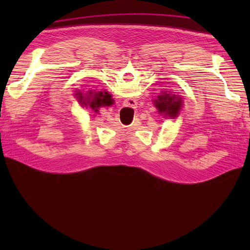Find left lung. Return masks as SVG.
Here are the masks:
<instances>
[{
    "label": "left lung",
    "instance_id": "obj_1",
    "mask_svg": "<svg viewBox=\"0 0 250 250\" xmlns=\"http://www.w3.org/2000/svg\"><path fill=\"white\" fill-rule=\"evenodd\" d=\"M153 103L161 115L163 113V116L172 119L179 115L182 108V98L176 95H172L168 91H161Z\"/></svg>",
    "mask_w": 250,
    "mask_h": 250
}]
</instances>
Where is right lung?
Listing matches in <instances>:
<instances>
[{"instance_id": "add662e5", "label": "right lung", "mask_w": 250, "mask_h": 250, "mask_svg": "<svg viewBox=\"0 0 250 250\" xmlns=\"http://www.w3.org/2000/svg\"><path fill=\"white\" fill-rule=\"evenodd\" d=\"M78 98V101L82 104V107L88 108L89 107L91 110L97 113L99 111L100 107H104V105L112 104L113 100L111 98V95L108 91H95L89 90L86 94L78 91L76 94Z\"/></svg>"}]
</instances>
